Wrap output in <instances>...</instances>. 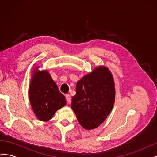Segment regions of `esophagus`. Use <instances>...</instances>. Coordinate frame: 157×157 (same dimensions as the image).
<instances>
[{"label":"esophagus","instance_id":"esophagus-1","mask_svg":"<svg viewBox=\"0 0 157 157\" xmlns=\"http://www.w3.org/2000/svg\"><path fill=\"white\" fill-rule=\"evenodd\" d=\"M65 98H66V100H67V101L68 103H70L71 102V96L69 94H66L65 95Z\"/></svg>","mask_w":157,"mask_h":157}]
</instances>
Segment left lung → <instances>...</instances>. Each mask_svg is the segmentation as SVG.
Here are the masks:
<instances>
[{"label": "left lung", "mask_w": 157, "mask_h": 157, "mask_svg": "<svg viewBox=\"0 0 157 157\" xmlns=\"http://www.w3.org/2000/svg\"><path fill=\"white\" fill-rule=\"evenodd\" d=\"M115 84L107 68L99 67L77 83L71 108L86 130L100 125L111 113L115 102Z\"/></svg>", "instance_id": "8db88e82"}]
</instances>
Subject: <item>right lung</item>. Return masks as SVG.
<instances>
[{"mask_svg": "<svg viewBox=\"0 0 157 157\" xmlns=\"http://www.w3.org/2000/svg\"><path fill=\"white\" fill-rule=\"evenodd\" d=\"M29 96L33 112L40 121H48L65 105V98L47 71H36L30 84Z\"/></svg>", "mask_w": 157, "mask_h": 157, "instance_id": "add662e5", "label": "right lung"}]
</instances>
